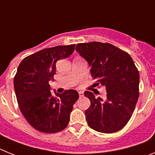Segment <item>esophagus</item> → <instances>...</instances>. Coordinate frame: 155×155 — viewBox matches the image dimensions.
<instances>
[{
    "mask_svg": "<svg viewBox=\"0 0 155 155\" xmlns=\"http://www.w3.org/2000/svg\"><path fill=\"white\" fill-rule=\"evenodd\" d=\"M78 94H79V98H82L83 95H84V94H83V92H81V91H79Z\"/></svg>",
    "mask_w": 155,
    "mask_h": 155,
    "instance_id": "1",
    "label": "esophagus"
}]
</instances>
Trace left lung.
Returning a JSON list of instances; mask_svg holds the SVG:
<instances>
[{"label":"left lung","instance_id":"left-lung-1","mask_svg":"<svg viewBox=\"0 0 155 155\" xmlns=\"http://www.w3.org/2000/svg\"><path fill=\"white\" fill-rule=\"evenodd\" d=\"M77 52L91 66L96 85L105 87L106 100L84 91L91 105L85 111L91 128L105 134L124 128L132 116L139 98L140 75L132 57L108 42L78 43Z\"/></svg>","mask_w":155,"mask_h":155}]
</instances>
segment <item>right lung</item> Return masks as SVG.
I'll return each mask as SVG.
<instances>
[{"mask_svg": "<svg viewBox=\"0 0 155 155\" xmlns=\"http://www.w3.org/2000/svg\"><path fill=\"white\" fill-rule=\"evenodd\" d=\"M75 44L43 49L24 58L14 78L18 104L34 129L46 134L60 132L68 127L78 93L72 89L53 96L49 81L53 80L57 61L70 57Z\"/></svg>", "mask_w": 155, "mask_h": 155, "instance_id": "obj_1", "label": "right lung"}]
</instances>
